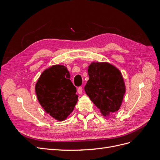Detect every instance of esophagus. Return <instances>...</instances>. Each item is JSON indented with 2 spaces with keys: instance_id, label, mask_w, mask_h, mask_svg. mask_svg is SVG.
I'll use <instances>...</instances> for the list:
<instances>
[{
  "instance_id": "esophagus-1",
  "label": "esophagus",
  "mask_w": 160,
  "mask_h": 160,
  "mask_svg": "<svg viewBox=\"0 0 160 160\" xmlns=\"http://www.w3.org/2000/svg\"><path fill=\"white\" fill-rule=\"evenodd\" d=\"M77 92H78V93L80 95L83 93V88H82V87H79L78 89H77Z\"/></svg>"
}]
</instances>
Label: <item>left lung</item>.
<instances>
[{"mask_svg": "<svg viewBox=\"0 0 160 160\" xmlns=\"http://www.w3.org/2000/svg\"><path fill=\"white\" fill-rule=\"evenodd\" d=\"M85 91L105 117L118 111L123 101L125 86L118 69L108 62H92Z\"/></svg>", "mask_w": 160, "mask_h": 160, "instance_id": "obj_1", "label": "left lung"}]
</instances>
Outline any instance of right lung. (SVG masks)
<instances>
[{
  "mask_svg": "<svg viewBox=\"0 0 160 160\" xmlns=\"http://www.w3.org/2000/svg\"><path fill=\"white\" fill-rule=\"evenodd\" d=\"M35 92L42 108L58 121L66 119L78 100L69 72L61 65H53L42 72L35 85Z\"/></svg>",
  "mask_w": 160,
  "mask_h": 160,
  "instance_id": "1",
  "label": "right lung"
}]
</instances>
